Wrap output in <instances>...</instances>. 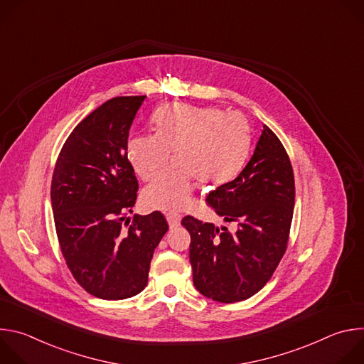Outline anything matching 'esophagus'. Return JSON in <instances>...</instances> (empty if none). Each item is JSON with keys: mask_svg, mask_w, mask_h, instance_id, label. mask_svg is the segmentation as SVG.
Here are the masks:
<instances>
[{"mask_svg": "<svg viewBox=\"0 0 364 364\" xmlns=\"http://www.w3.org/2000/svg\"><path fill=\"white\" fill-rule=\"evenodd\" d=\"M166 218H167V222L170 225V229H176L177 226H180V222H181V216L180 215H177V213H167Z\"/></svg>", "mask_w": 364, "mask_h": 364, "instance_id": "obj_1", "label": "esophagus"}]
</instances>
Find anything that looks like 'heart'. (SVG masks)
I'll return each instance as SVG.
<instances>
[{
	"label": "heart",
	"instance_id": "obj_1",
	"mask_svg": "<svg viewBox=\"0 0 364 364\" xmlns=\"http://www.w3.org/2000/svg\"><path fill=\"white\" fill-rule=\"evenodd\" d=\"M152 124L155 134L132 136L127 145L129 163L145 181L158 177L173 152L176 164L144 190L151 209H186L193 178L204 186H222L245 166L250 128L240 114L173 103L155 112Z\"/></svg>",
	"mask_w": 364,
	"mask_h": 364
}]
</instances>
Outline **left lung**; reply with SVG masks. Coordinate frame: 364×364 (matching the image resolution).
<instances>
[{"mask_svg":"<svg viewBox=\"0 0 364 364\" xmlns=\"http://www.w3.org/2000/svg\"><path fill=\"white\" fill-rule=\"evenodd\" d=\"M205 201L237 229L229 232L193 216L181 220L191 236L194 287L223 304L247 299L267 285L281 262L295 203L289 157L267 125L242 173L210 191Z\"/></svg>","mask_w":364,"mask_h":364,"instance_id":"obj_1","label":"left lung"}]
</instances>
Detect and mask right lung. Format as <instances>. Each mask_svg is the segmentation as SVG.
I'll return each mask as SVG.
<instances>
[{"label": "right lung", "mask_w": 364, "mask_h": 364, "mask_svg": "<svg viewBox=\"0 0 364 364\" xmlns=\"http://www.w3.org/2000/svg\"><path fill=\"white\" fill-rule=\"evenodd\" d=\"M145 96H117L89 114L63 144L51 178L62 255L76 282L102 299H125L148 282L154 249L168 230L161 212L132 213L138 180L129 128Z\"/></svg>", "instance_id": "1"}]
</instances>
